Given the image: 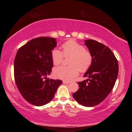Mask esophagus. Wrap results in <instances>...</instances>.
<instances>
[{
	"label": "esophagus",
	"mask_w": 132,
	"mask_h": 132,
	"mask_svg": "<svg viewBox=\"0 0 132 132\" xmlns=\"http://www.w3.org/2000/svg\"><path fill=\"white\" fill-rule=\"evenodd\" d=\"M70 82V81H63V84H69Z\"/></svg>",
	"instance_id": "obj_1"
}]
</instances>
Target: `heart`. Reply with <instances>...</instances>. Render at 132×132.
<instances>
[{
    "mask_svg": "<svg viewBox=\"0 0 132 132\" xmlns=\"http://www.w3.org/2000/svg\"><path fill=\"white\" fill-rule=\"evenodd\" d=\"M62 52L58 50H53L51 53V59L53 64L57 66L62 63L64 57H70L68 66L57 67L53 70V75L58 79L70 80L76 77L79 73H84L90 68L93 62V56L90 51L84 46L70 39L62 45Z\"/></svg>",
    "mask_w": 132,
    "mask_h": 132,
    "instance_id": "obj_1",
    "label": "heart"
}]
</instances>
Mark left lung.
Listing matches in <instances>:
<instances>
[{
    "label": "left lung",
    "instance_id": "8db88e82",
    "mask_svg": "<svg viewBox=\"0 0 132 132\" xmlns=\"http://www.w3.org/2000/svg\"><path fill=\"white\" fill-rule=\"evenodd\" d=\"M84 44L92 55L93 62L84 75L88 79L77 82L80 88L73 97L80 104L91 107L101 103L111 93L117 79L119 66L108 46L93 39L86 40Z\"/></svg>",
    "mask_w": 132,
    "mask_h": 132
}]
</instances>
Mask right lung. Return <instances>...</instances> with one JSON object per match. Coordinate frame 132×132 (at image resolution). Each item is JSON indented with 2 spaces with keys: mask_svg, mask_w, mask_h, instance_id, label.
<instances>
[{
  "mask_svg": "<svg viewBox=\"0 0 132 132\" xmlns=\"http://www.w3.org/2000/svg\"><path fill=\"white\" fill-rule=\"evenodd\" d=\"M56 39L38 37L20 48L14 62V76L20 93L27 101L36 106L48 103L62 81L46 79L53 64L51 53Z\"/></svg>",
  "mask_w": 132,
  "mask_h": 132,
  "instance_id": "right-lung-1",
  "label": "right lung"
}]
</instances>
